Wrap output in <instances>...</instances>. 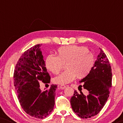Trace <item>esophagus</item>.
Returning <instances> with one entry per match:
<instances>
[{"instance_id":"1","label":"esophagus","mask_w":123,"mask_h":123,"mask_svg":"<svg viewBox=\"0 0 123 123\" xmlns=\"http://www.w3.org/2000/svg\"><path fill=\"white\" fill-rule=\"evenodd\" d=\"M65 87H66V86H65V85H61L60 86V88H61V89H62V90H63V89L65 88Z\"/></svg>"}]
</instances>
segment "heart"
Here are the masks:
<instances>
[{"label": "heart", "instance_id": "heart-1", "mask_svg": "<svg viewBox=\"0 0 123 123\" xmlns=\"http://www.w3.org/2000/svg\"><path fill=\"white\" fill-rule=\"evenodd\" d=\"M95 63L93 55L87 48L77 45H69L58 50V56L50 54L46 57L45 65L54 74L60 72L66 64L65 70L54 77L53 81L59 85H65L74 80L75 76L82 79L88 75Z\"/></svg>", "mask_w": 123, "mask_h": 123}]
</instances>
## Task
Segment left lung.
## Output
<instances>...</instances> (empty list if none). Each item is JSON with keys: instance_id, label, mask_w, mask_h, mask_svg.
I'll use <instances>...</instances> for the list:
<instances>
[{"instance_id": "8db88e82", "label": "left lung", "mask_w": 123, "mask_h": 123, "mask_svg": "<svg viewBox=\"0 0 123 123\" xmlns=\"http://www.w3.org/2000/svg\"><path fill=\"white\" fill-rule=\"evenodd\" d=\"M111 68L106 55L100 49L93 67L85 78L80 80V92L75 91L70 98L73 111L79 117L87 119L96 115L102 110L109 96L110 88L112 85ZM89 93L85 95L81 87Z\"/></svg>"}]
</instances>
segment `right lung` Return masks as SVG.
<instances>
[{
	"instance_id": "right-lung-1",
	"label": "right lung",
	"mask_w": 123,
	"mask_h": 123,
	"mask_svg": "<svg viewBox=\"0 0 123 123\" xmlns=\"http://www.w3.org/2000/svg\"><path fill=\"white\" fill-rule=\"evenodd\" d=\"M41 44L35 45L22 55L14 72V85L18 100L23 110L37 119H43L53 110L57 86L42 91L40 81L49 83L50 77L47 72Z\"/></svg>"
}]
</instances>
